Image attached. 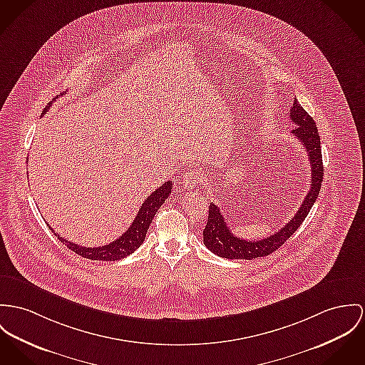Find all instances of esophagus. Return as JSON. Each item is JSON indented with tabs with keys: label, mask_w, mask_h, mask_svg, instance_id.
<instances>
[{
	"label": "esophagus",
	"mask_w": 365,
	"mask_h": 365,
	"mask_svg": "<svg viewBox=\"0 0 365 365\" xmlns=\"http://www.w3.org/2000/svg\"><path fill=\"white\" fill-rule=\"evenodd\" d=\"M201 183H202V176L196 172H186L182 178V185L186 189H196L198 186H201Z\"/></svg>",
	"instance_id": "esophagus-1"
}]
</instances>
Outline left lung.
Here are the masks:
<instances>
[{"mask_svg":"<svg viewBox=\"0 0 365 365\" xmlns=\"http://www.w3.org/2000/svg\"><path fill=\"white\" fill-rule=\"evenodd\" d=\"M290 119L296 125L292 130L293 136L302 141L303 147L309 154V167H311V187L309 195L304 197L296 215L274 235L264 237L261 240H243L236 237L230 229L226 226L224 215L215 204H210L208 221L202 230V240L208 250L224 257L227 259H252L257 257H265L271 252H277L282 245L300 227L306 217L309 215L311 207L314 205L317 197L321 190V183L324 178V165L321 154V141L318 136V129L314 119L307 111L299 104L297 100L293 101L290 108Z\"/></svg>","mask_w":365,"mask_h":365,"instance_id":"1","label":"left lung"}]
</instances>
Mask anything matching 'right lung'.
<instances>
[{"mask_svg":"<svg viewBox=\"0 0 365 365\" xmlns=\"http://www.w3.org/2000/svg\"><path fill=\"white\" fill-rule=\"evenodd\" d=\"M56 101V98L53 100ZM48 103V106L44 108L43 113H47L50 110V106L53 104ZM172 192V182L168 180L165 182L161 187H158L155 192H153L150 196L145 198V201L141 204L139 208V212L135 218V221L129 226V229L116 240L111 242L110 245L100 246V247H83L79 245H75L72 242H68L66 239L61 237L58 233L54 232V235L58 236V239L66 245V247L72 252L82 255L84 258L88 259H97V261H116L120 258H125L126 255L132 254L136 249L140 247L141 243L145 239V233L148 230V226L153 222L155 212L160 210V207L165 202L169 195Z\"/></svg>","mask_w":365,"mask_h":365,"instance_id":"right-lung-1","label":"right lung"}]
</instances>
